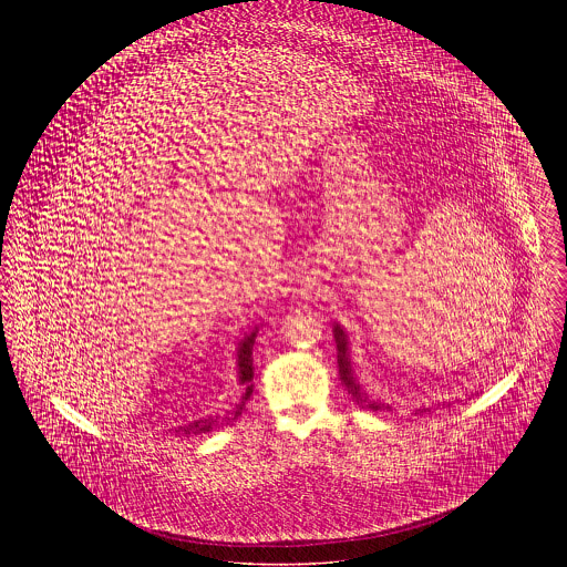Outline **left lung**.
<instances>
[{"mask_svg": "<svg viewBox=\"0 0 567 567\" xmlns=\"http://www.w3.org/2000/svg\"><path fill=\"white\" fill-rule=\"evenodd\" d=\"M333 338H336V349H338V375H340V382L342 386L347 389V393L351 395V400L360 408L364 410H391L393 412V405L382 402V400H373L364 389L362 384L358 382L355 373H353V367H351V355H349V336L347 331L340 327V323H333ZM443 405H450L447 402H443ZM432 408H416L412 410V414H423V412H430Z\"/></svg>", "mask_w": 567, "mask_h": 567, "instance_id": "8db88e82", "label": "left lung"}]
</instances>
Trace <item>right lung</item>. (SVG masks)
Instances as JSON below:
<instances>
[{"label":"right lung","instance_id":"add662e5","mask_svg":"<svg viewBox=\"0 0 567 567\" xmlns=\"http://www.w3.org/2000/svg\"><path fill=\"white\" fill-rule=\"evenodd\" d=\"M259 333V324H250L243 336L236 342V364H238V384L243 386V398L234 404V408L218 412V414H209L203 419H196L187 425H178L174 432L183 434V436H196V434H207L216 427H225L231 425L248 404L250 395H252V344L255 338Z\"/></svg>","mask_w":567,"mask_h":567}]
</instances>
